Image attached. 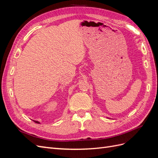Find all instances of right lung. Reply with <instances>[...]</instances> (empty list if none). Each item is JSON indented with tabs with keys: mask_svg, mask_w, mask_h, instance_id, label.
I'll return each instance as SVG.
<instances>
[{
	"mask_svg": "<svg viewBox=\"0 0 158 158\" xmlns=\"http://www.w3.org/2000/svg\"><path fill=\"white\" fill-rule=\"evenodd\" d=\"M34 121V122H35V123H37V124H38V123H40V122L36 121Z\"/></svg>",
	"mask_w": 158,
	"mask_h": 158,
	"instance_id": "1",
	"label": "right lung"
}]
</instances>
